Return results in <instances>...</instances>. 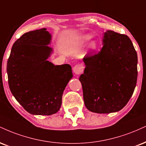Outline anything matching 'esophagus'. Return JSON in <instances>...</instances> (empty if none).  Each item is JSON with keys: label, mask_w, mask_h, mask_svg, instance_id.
I'll use <instances>...</instances> for the list:
<instances>
[{"label": "esophagus", "mask_w": 146, "mask_h": 146, "mask_svg": "<svg viewBox=\"0 0 146 146\" xmlns=\"http://www.w3.org/2000/svg\"><path fill=\"white\" fill-rule=\"evenodd\" d=\"M73 72L75 75H80L83 72L84 66L82 64H76L73 68Z\"/></svg>", "instance_id": "1"}]
</instances>
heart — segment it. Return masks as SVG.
<instances>
[{
  "label": "heart",
  "mask_w": 146,
  "mask_h": 146,
  "mask_svg": "<svg viewBox=\"0 0 146 146\" xmlns=\"http://www.w3.org/2000/svg\"><path fill=\"white\" fill-rule=\"evenodd\" d=\"M92 38V36L90 35H85L84 36H82V38H81V41H82V43H86ZM96 43L94 41H91L88 45V50L89 51H93L96 50Z\"/></svg>",
  "instance_id": "1"
}]
</instances>
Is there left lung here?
<instances>
[{"mask_svg": "<svg viewBox=\"0 0 146 146\" xmlns=\"http://www.w3.org/2000/svg\"><path fill=\"white\" fill-rule=\"evenodd\" d=\"M103 47L84 58L80 75L84 101L89 111L110 113L120 111L132 96L137 80V54L125 35L108 31Z\"/></svg>", "mask_w": 146, "mask_h": 146, "instance_id": "8db88e82", "label": "left lung"}]
</instances>
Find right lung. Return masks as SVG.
Listing matches in <instances>:
<instances>
[{"label":"right lung","mask_w":146,"mask_h":146,"mask_svg":"<svg viewBox=\"0 0 146 146\" xmlns=\"http://www.w3.org/2000/svg\"><path fill=\"white\" fill-rule=\"evenodd\" d=\"M52 35L46 29L24 33L14 43L7 60L10 90L24 110L33 115L58 111L65 87L73 77L68 64L54 65L47 60Z\"/></svg>","instance_id":"1"}]
</instances>
